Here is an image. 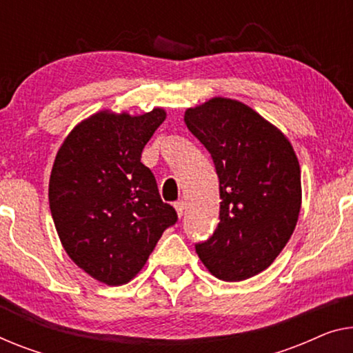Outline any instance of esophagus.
<instances>
[{
	"instance_id": "esophagus-1",
	"label": "esophagus",
	"mask_w": 353,
	"mask_h": 353,
	"mask_svg": "<svg viewBox=\"0 0 353 353\" xmlns=\"http://www.w3.org/2000/svg\"><path fill=\"white\" fill-rule=\"evenodd\" d=\"M174 208H176V212L179 215V219L183 217V214H185V203L177 201V203H174Z\"/></svg>"
}]
</instances>
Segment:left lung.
<instances>
[{
	"label": "left lung",
	"instance_id": "obj_1",
	"mask_svg": "<svg viewBox=\"0 0 353 353\" xmlns=\"http://www.w3.org/2000/svg\"><path fill=\"white\" fill-rule=\"evenodd\" d=\"M183 120L212 157L222 199L217 228L194 249L212 276L245 281L276 260L296 227V154L281 130L236 99L212 98Z\"/></svg>",
	"mask_w": 353,
	"mask_h": 353
}]
</instances>
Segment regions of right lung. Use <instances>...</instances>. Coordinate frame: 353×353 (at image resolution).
Instances as JSON below:
<instances>
[{
	"mask_svg": "<svg viewBox=\"0 0 353 353\" xmlns=\"http://www.w3.org/2000/svg\"><path fill=\"white\" fill-rule=\"evenodd\" d=\"M165 119L161 108L143 115L101 110L76 125L57 152L49 182L57 233L70 259L106 285L130 282L177 222L141 163Z\"/></svg>",
	"mask_w": 353,
	"mask_h": 353,
	"instance_id": "right-lung-1",
	"label": "right lung"
}]
</instances>
